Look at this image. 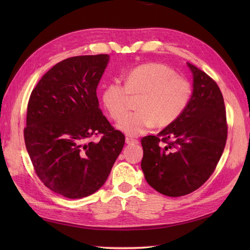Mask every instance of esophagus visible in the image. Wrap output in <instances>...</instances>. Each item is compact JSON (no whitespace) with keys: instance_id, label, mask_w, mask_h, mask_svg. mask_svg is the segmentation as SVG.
<instances>
[{"instance_id":"obj_1","label":"esophagus","mask_w":250,"mask_h":250,"mask_svg":"<svg viewBox=\"0 0 250 250\" xmlns=\"http://www.w3.org/2000/svg\"><path fill=\"white\" fill-rule=\"evenodd\" d=\"M125 141H126V143H127V144H138V143H139V141H138V140L132 139V138H129V137H126Z\"/></svg>"}]
</instances>
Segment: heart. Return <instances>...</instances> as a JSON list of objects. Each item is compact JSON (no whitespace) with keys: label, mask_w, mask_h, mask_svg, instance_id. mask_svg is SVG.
<instances>
[{"label":"heart","mask_w":250,"mask_h":250,"mask_svg":"<svg viewBox=\"0 0 250 250\" xmlns=\"http://www.w3.org/2000/svg\"><path fill=\"white\" fill-rule=\"evenodd\" d=\"M141 96L139 112L124 116L130 107V96ZM192 87L186 78L176 75L168 65L147 62L133 67L124 76V85L113 81L104 87L102 102L118 128L138 137L156 124L167 127L183 115L190 103Z\"/></svg>","instance_id":"1"}]
</instances>
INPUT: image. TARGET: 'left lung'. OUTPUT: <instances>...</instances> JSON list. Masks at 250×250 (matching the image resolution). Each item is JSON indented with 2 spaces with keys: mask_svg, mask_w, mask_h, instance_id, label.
I'll return each mask as SVG.
<instances>
[{
  "mask_svg": "<svg viewBox=\"0 0 250 250\" xmlns=\"http://www.w3.org/2000/svg\"><path fill=\"white\" fill-rule=\"evenodd\" d=\"M188 107L157 135L142 139V170L154 190L179 197L197 190L214 173L228 139L223 96L216 81L195 65Z\"/></svg>",
  "mask_w": 250,
  "mask_h": 250,
  "instance_id": "obj_1",
  "label": "left lung"
}]
</instances>
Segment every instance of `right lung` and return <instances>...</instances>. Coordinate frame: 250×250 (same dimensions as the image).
Returning a JSON list of instances; mask_svg holds the SVG:
<instances>
[{"label": "right lung", "mask_w": 250, "mask_h": 250, "mask_svg": "<svg viewBox=\"0 0 250 250\" xmlns=\"http://www.w3.org/2000/svg\"><path fill=\"white\" fill-rule=\"evenodd\" d=\"M108 60L107 54L62 60L43 75L28 102L24 139L33 169L66 198L99 190L124 146L125 135L103 116L96 94Z\"/></svg>", "instance_id": "obj_1"}]
</instances>
